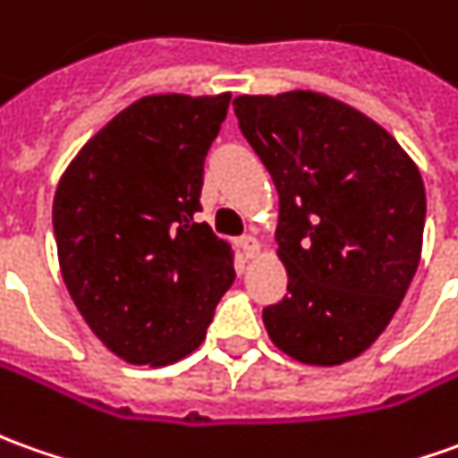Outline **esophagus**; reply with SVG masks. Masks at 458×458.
<instances>
[{
	"label": "esophagus",
	"mask_w": 458,
	"mask_h": 458,
	"mask_svg": "<svg viewBox=\"0 0 458 458\" xmlns=\"http://www.w3.org/2000/svg\"><path fill=\"white\" fill-rule=\"evenodd\" d=\"M241 248L248 258H253V255H258V250H260V242H258V238H253V235H242Z\"/></svg>",
	"instance_id": "1"
}]
</instances>
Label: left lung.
<instances>
[{
    "label": "left lung",
    "mask_w": 458,
    "mask_h": 458,
    "mask_svg": "<svg viewBox=\"0 0 458 458\" xmlns=\"http://www.w3.org/2000/svg\"><path fill=\"white\" fill-rule=\"evenodd\" d=\"M233 107L281 198L288 295L263 308L270 341L308 366L356 359L384 334L419 268L421 173L381 124L328 95H241Z\"/></svg>",
    "instance_id": "left-lung-1"
}]
</instances>
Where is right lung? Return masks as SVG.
I'll return each instance as SVG.
<instances>
[{"label": "right lung", "instance_id": "1", "mask_svg": "<svg viewBox=\"0 0 458 458\" xmlns=\"http://www.w3.org/2000/svg\"><path fill=\"white\" fill-rule=\"evenodd\" d=\"M228 105L230 92L138 99L59 180L62 278L92 334L127 363L167 366L192 353L235 281L228 242L195 223L205 155Z\"/></svg>", "mask_w": 458, "mask_h": 458}]
</instances>
